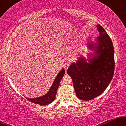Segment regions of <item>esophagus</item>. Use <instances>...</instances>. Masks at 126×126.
<instances>
[{"instance_id":"obj_1","label":"esophagus","mask_w":126,"mask_h":126,"mask_svg":"<svg viewBox=\"0 0 126 126\" xmlns=\"http://www.w3.org/2000/svg\"><path fill=\"white\" fill-rule=\"evenodd\" d=\"M69 65H70V64H69V63H67V62L65 63L64 65H63V67H64V69H65V70H66V71H67V69L69 67Z\"/></svg>"}]
</instances>
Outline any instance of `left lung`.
Here are the masks:
<instances>
[{"instance_id": "left-lung-1", "label": "left lung", "mask_w": 126, "mask_h": 126, "mask_svg": "<svg viewBox=\"0 0 126 126\" xmlns=\"http://www.w3.org/2000/svg\"><path fill=\"white\" fill-rule=\"evenodd\" d=\"M96 43H89L88 48L95 51L94 57L88 60L80 57L67 69L72 78L76 96L89 101L101 94L110 84L114 73V47L110 37L100 25Z\"/></svg>"}]
</instances>
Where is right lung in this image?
Segmentation results:
<instances>
[{"mask_svg": "<svg viewBox=\"0 0 126 126\" xmlns=\"http://www.w3.org/2000/svg\"><path fill=\"white\" fill-rule=\"evenodd\" d=\"M65 73V70L64 69H62V70L58 73V75L56 76L53 85L50 88V90L46 95L44 96H41L37 98H34V99H30V98H27L30 102H33V103L41 105H48L49 104L51 103L56 98V92H57V89H58L59 83H60V80L63 77Z\"/></svg>", "mask_w": 126, "mask_h": 126, "instance_id": "right-lung-1", "label": "right lung"}]
</instances>
